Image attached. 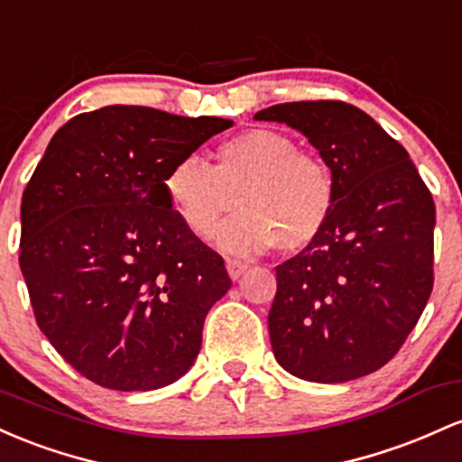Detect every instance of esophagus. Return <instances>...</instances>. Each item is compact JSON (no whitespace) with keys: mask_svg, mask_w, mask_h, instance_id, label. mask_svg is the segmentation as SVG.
<instances>
[{"mask_svg":"<svg viewBox=\"0 0 462 462\" xmlns=\"http://www.w3.org/2000/svg\"><path fill=\"white\" fill-rule=\"evenodd\" d=\"M225 263H226V273H229V277L233 279V282H237V279H240L248 268L246 262H242V259H233V257H226Z\"/></svg>","mask_w":462,"mask_h":462,"instance_id":"obj_1","label":"esophagus"}]
</instances>
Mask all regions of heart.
I'll return each instance as SVG.
<instances>
[{
	"label": "heart",
	"instance_id": "obj_1",
	"mask_svg": "<svg viewBox=\"0 0 462 462\" xmlns=\"http://www.w3.org/2000/svg\"><path fill=\"white\" fill-rule=\"evenodd\" d=\"M163 188L176 216L203 240L233 205H240L242 211L216 236L231 253H257L273 245L297 253L323 233L336 200L329 165L273 128H251L220 142L214 165L183 159L165 174Z\"/></svg>",
	"mask_w": 462,
	"mask_h": 462
}]
</instances>
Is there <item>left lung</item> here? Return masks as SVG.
Masks as SVG:
<instances>
[{
	"label": "left lung",
	"mask_w": 462,
	"mask_h": 462,
	"mask_svg": "<svg viewBox=\"0 0 462 462\" xmlns=\"http://www.w3.org/2000/svg\"><path fill=\"white\" fill-rule=\"evenodd\" d=\"M255 119L303 133L336 183L323 233L277 266L273 354L308 382L369 375L402 349L432 292V194L406 148L354 105L286 102Z\"/></svg>",
	"instance_id": "8db88e82"
}]
</instances>
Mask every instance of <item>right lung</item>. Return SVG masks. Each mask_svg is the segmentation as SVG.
Masks as SVG:
<instances>
[{
  "label": "right lung",
  "mask_w": 462,
  "mask_h": 462,
  "mask_svg": "<svg viewBox=\"0 0 462 462\" xmlns=\"http://www.w3.org/2000/svg\"><path fill=\"white\" fill-rule=\"evenodd\" d=\"M222 117L113 105L51 137L22 199V266L36 325L74 369L113 391L172 384L200 351L225 262L183 225L165 174Z\"/></svg>",
  "instance_id": "right-lung-1"
}]
</instances>
